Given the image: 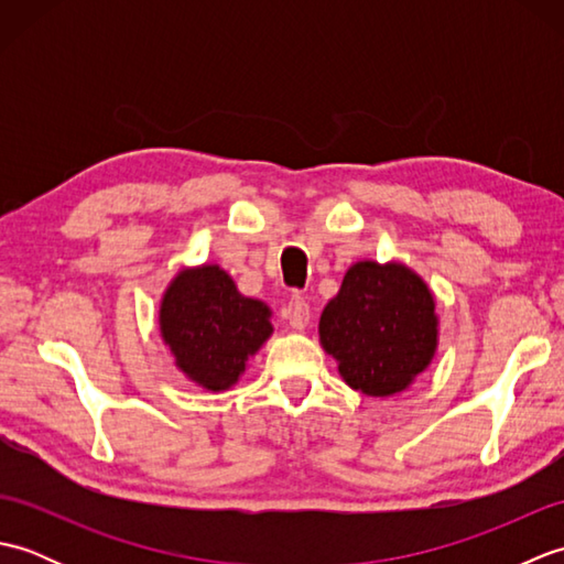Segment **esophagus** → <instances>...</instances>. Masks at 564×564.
<instances>
[{"mask_svg":"<svg viewBox=\"0 0 564 564\" xmlns=\"http://www.w3.org/2000/svg\"><path fill=\"white\" fill-rule=\"evenodd\" d=\"M283 317L289 319V325L293 329H305L307 322H310V305H307L305 297L293 295L291 301H289V305L283 307Z\"/></svg>","mask_w":564,"mask_h":564,"instance_id":"34e87169","label":"esophagus"}]
</instances>
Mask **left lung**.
Listing matches in <instances>:
<instances>
[{"label": "left lung", "mask_w": 564, "mask_h": 564, "mask_svg": "<svg viewBox=\"0 0 564 564\" xmlns=\"http://www.w3.org/2000/svg\"><path fill=\"white\" fill-rule=\"evenodd\" d=\"M319 344L351 390L368 398L398 394L436 354L434 293L400 261H356L322 310Z\"/></svg>", "instance_id": "8db88e82"}]
</instances>
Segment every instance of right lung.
<instances>
[{
	"mask_svg": "<svg viewBox=\"0 0 564 564\" xmlns=\"http://www.w3.org/2000/svg\"><path fill=\"white\" fill-rule=\"evenodd\" d=\"M160 334L191 382L223 392L273 334L271 307L239 293L218 263L186 267L162 295Z\"/></svg>",
	"mask_w": 564,
	"mask_h": 564,
	"instance_id": "1",
	"label": "right lung"
}]
</instances>
